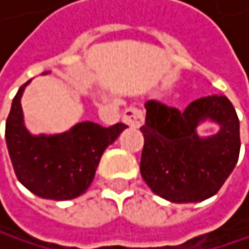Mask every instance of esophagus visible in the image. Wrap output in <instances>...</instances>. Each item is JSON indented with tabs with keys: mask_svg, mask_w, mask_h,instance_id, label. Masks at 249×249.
<instances>
[{
	"mask_svg": "<svg viewBox=\"0 0 249 249\" xmlns=\"http://www.w3.org/2000/svg\"><path fill=\"white\" fill-rule=\"evenodd\" d=\"M122 121L125 125H128L131 128H137L143 124V113L137 107H128V109H125V112H124Z\"/></svg>",
	"mask_w": 249,
	"mask_h": 249,
	"instance_id": "34e87169",
	"label": "esophagus"
}]
</instances>
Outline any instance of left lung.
<instances>
[{
    "mask_svg": "<svg viewBox=\"0 0 249 249\" xmlns=\"http://www.w3.org/2000/svg\"><path fill=\"white\" fill-rule=\"evenodd\" d=\"M140 160L143 180L157 196L173 203H194L215 196L239 158V119L226 95L198 98L179 112L146 101ZM215 123L216 133L202 136L198 127Z\"/></svg>",
    "mask_w": 249,
    "mask_h": 249,
    "instance_id": "8db88e82",
    "label": "left lung"
}]
</instances>
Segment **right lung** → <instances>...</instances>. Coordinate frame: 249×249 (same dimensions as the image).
Segmentation results:
<instances>
[{
  "instance_id": "obj_1",
  "label": "right lung",
  "mask_w": 249,
  "mask_h": 249,
  "mask_svg": "<svg viewBox=\"0 0 249 249\" xmlns=\"http://www.w3.org/2000/svg\"><path fill=\"white\" fill-rule=\"evenodd\" d=\"M30 83L28 80L19 88L5 122V142L15 173L26 190L41 198H76L89 188L103 152L127 127L116 124L104 128L85 121L64 133L33 134L25 125L20 104Z\"/></svg>"
}]
</instances>
